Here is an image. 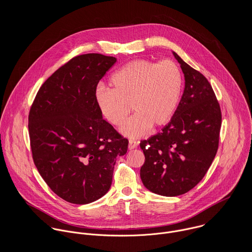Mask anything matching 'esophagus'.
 Masks as SVG:
<instances>
[{"label":"esophagus","instance_id":"obj_1","mask_svg":"<svg viewBox=\"0 0 252 252\" xmlns=\"http://www.w3.org/2000/svg\"><path fill=\"white\" fill-rule=\"evenodd\" d=\"M137 146H138V143H137V142H135V141H133V140H130V141H129L128 147H129L130 150H131V149H134V148H137Z\"/></svg>","mask_w":252,"mask_h":252}]
</instances>
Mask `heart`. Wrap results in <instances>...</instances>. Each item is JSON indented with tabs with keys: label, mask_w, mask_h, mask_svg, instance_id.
<instances>
[{
	"label": "heart",
	"mask_w": 252,
	"mask_h": 252,
	"mask_svg": "<svg viewBox=\"0 0 252 252\" xmlns=\"http://www.w3.org/2000/svg\"><path fill=\"white\" fill-rule=\"evenodd\" d=\"M110 82L112 89L102 85L95 89L96 106L111 125L120 126L131 104L135 114L124 123L121 133L137 138L172 119L180 104L183 78L172 60L155 63L138 59L113 72Z\"/></svg>",
	"instance_id": "heart-1"
}]
</instances>
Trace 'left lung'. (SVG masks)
Wrapping results in <instances>:
<instances>
[{
	"label": "left lung",
	"mask_w": 252,
	"mask_h": 252,
	"mask_svg": "<svg viewBox=\"0 0 252 252\" xmlns=\"http://www.w3.org/2000/svg\"><path fill=\"white\" fill-rule=\"evenodd\" d=\"M185 87L173 118L141 142V179L151 192L174 197L194 188L211 167L219 144L221 109L209 80L174 52Z\"/></svg>",
	"instance_id": "obj_1"
}]
</instances>
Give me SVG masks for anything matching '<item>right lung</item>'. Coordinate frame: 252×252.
Instances as JSON below:
<instances>
[{
	"label": "right lung",
	"instance_id": "obj_1",
	"mask_svg": "<svg viewBox=\"0 0 252 252\" xmlns=\"http://www.w3.org/2000/svg\"><path fill=\"white\" fill-rule=\"evenodd\" d=\"M116 59L98 53L73 57L40 86L28 128L36 169L63 200L84 205L110 188L117 156L127 152L121 136L96 106L94 91Z\"/></svg>",
	"mask_w": 252,
	"mask_h": 252
}]
</instances>
